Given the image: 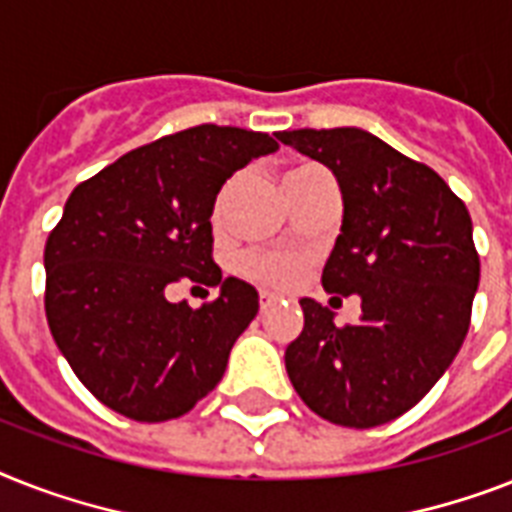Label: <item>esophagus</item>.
I'll return each mask as SVG.
<instances>
[{
    "label": "esophagus",
    "mask_w": 512,
    "mask_h": 512,
    "mask_svg": "<svg viewBox=\"0 0 512 512\" xmlns=\"http://www.w3.org/2000/svg\"><path fill=\"white\" fill-rule=\"evenodd\" d=\"M273 305H276V297H273V294H268V292L260 294V310H263V313H265V310H268V307H273Z\"/></svg>",
    "instance_id": "esophagus-1"
}]
</instances>
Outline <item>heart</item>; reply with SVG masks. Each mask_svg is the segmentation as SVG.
<instances>
[{"instance_id": "b5f03b06", "label": "heart", "mask_w": 512, "mask_h": 512, "mask_svg": "<svg viewBox=\"0 0 512 512\" xmlns=\"http://www.w3.org/2000/svg\"><path fill=\"white\" fill-rule=\"evenodd\" d=\"M299 170L307 168H297L292 173H299ZM239 265L249 281H255L265 289H276V292L292 289L302 278V268H305L302 257L286 255V252H249Z\"/></svg>"}]
</instances>
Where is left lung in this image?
<instances>
[{"mask_svg":"<svg viewBox=\"0 0 512 512\" xmlns=\"http://www.w3.org/2000/svg\"><path fill=\"white\" fill-rule=\"evenodd\" d=\"M278 141L336 176L342 234L321 281L363 305L355 326L339 328L328 307L299 299L305 326L286 347V373L326 421H394L444 376L468 334L479 289L471 215L429 165L363 128H299Z\"/></svg>","mask_w":512,"mask_h":512,"instance_id":"1","label":"left lung"}]
</instances>
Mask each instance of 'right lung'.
Returning <instances> with one entry per match:
<instances>
[{"label": "right lung", "instance_id": "right-lung-1", "mask_svg": "<svg viewBox=\"0 0 512 512\" xmlns=\"http://www.w3.org/2000/svg\"><path fill=\"white\" fill-rule=\"evenodd\" d=\"M276 149L260 131L205 123L134 149L73 189L44 249V307L62 357L102 405L170 421L223 378L260 297L213 263L210 215L226 178ZM178 280L221 294L194 311L164 297Z\"/></svg>", "mask_w": 512, "mask_h": 512}]
</instances>
